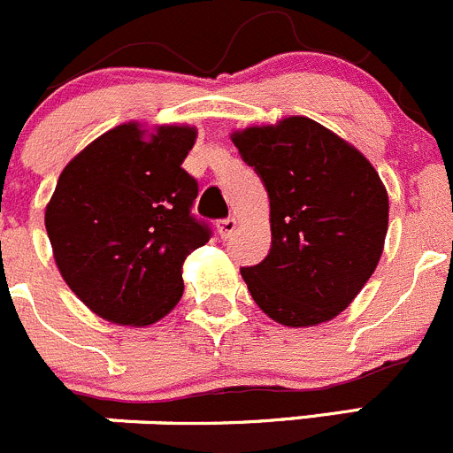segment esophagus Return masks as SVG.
I'll list each match as a JSON object with an SVG mask.
<instances>
[{
	"mask_svg": "<svg viewBox=\"0 0 453 453\" xmlns=\"http://www.w3.org/2000/svg\"><path fill=\"white\" fill-rule=\"evenodd\" d=\"M216 226H218V233H220V237H228L233 231H235L237 220H235V218H226V220L218 222Z\"/></svg>",
	"mask_w": 453,
	"mask_h": 453,
	"instance_id": "obj_1",
	"label": "esophagus"
}]
</instances>
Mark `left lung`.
Here are the masks:
<instances>
[{
	"label": "left lung",
	"mask_w": 453,
	"mask_h": 453,
	"mask_svg": "<svg viewBox=\"0 0 453 453\" xmlns=\"http://www.w3.org/2000/svg\"><path fill=\"white\" fill-rule=\"evenodd\" d=\"M271 203V250L240 268L250 297L288 328L346 311L372 277L388 233V191L357 147L306 116L231 134Z\"/></svg>",
	"instance_id": "left-lung-1"
}]
</instances>
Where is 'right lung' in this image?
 Here are the masks:
<instances>
[{
	"label": "right lung",
	"instance_id": "add662e5",
	"mask_svg": "<svg viewBox=\"0 0 453 453\" xmlns=\"http://www.w3.org/2000/svg\"><path fill=\"white\" fill-rule=\"evenodd\" d=\"M196 127L123 123L61 172L46 207L57 268L103 319L151 326L182 297V264L209 242L191 216L198 182L182 169Z\"/></svg>",
	"mask_w": 453,
	"mask_h": 453
}]
</instances>
